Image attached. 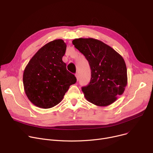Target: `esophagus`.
<instances>
[{
	"label": "esophagus",
	"instance_id": "34e87169",
	"mask_svg": "<svg viewBox=\"0 0 153 153\" xmlns=\"http://www.w3.org/2000/svg\"><path fill=\"white\" fill-rule=\"evenodd\" d=\"M75 76H76V79H77V81H79V74H78L77 73H76V74H75Z\"/></svg>",
	"mask_w": 153,
	"mask_h": 153
}]
</instances>
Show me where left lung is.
Returning a JSON list of instances; mask_svg holds the SVG:
<instances>
[{"mask_svg": "<svg viewBox=\"0 0 153 153\" xmlns=\"http://www.w3.org/2000/svg\"><path fill=\"white\" fill-rule=\"evenodd\" d=\"M91 69L90 83L82 87L85 98L100 107L108 106L122 95L127 85V69L122 56L100 40L77 38L72 41Z\"/></svg>", "mask_w": 153, "mask_h": 153, "instance_id": "obj_1", "label": "left lung"}]
</instances>
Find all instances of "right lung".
Returning <instances> with one entry per match:
<instances>
[{"label":"right lung","instance_id":"right-lung-1","mask_svg":"<svg viewBox=\"0 0 153 153\" xmlns=\"http://www.w3.org/2000/svg\"><path fill=\"white\" fill-rule=\"evenodd\" d=\"M66 45L61 39L48 43L28 62L23 75L24 91L38 107L50 108L62 100L69 86L76 82L62 60Z\"/></svg>","mask_w":153,"mask_h":153}]
</instances>
